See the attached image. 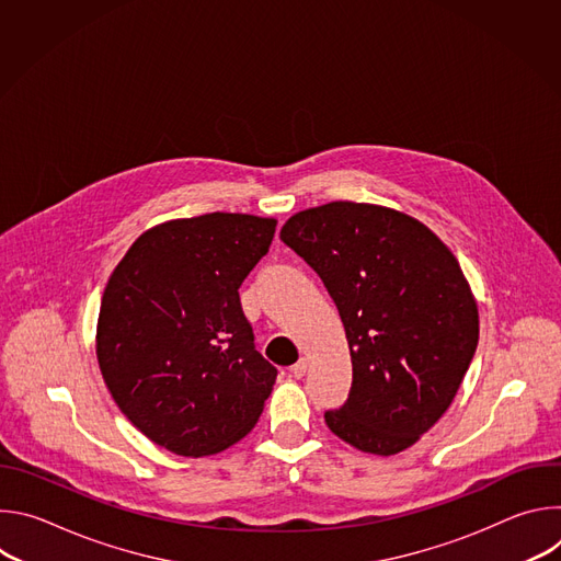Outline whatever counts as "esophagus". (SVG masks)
Listing matches in <instances>:
<instances>
[{
	"label": "esophagus",
	"mask_w": 561,
	"mask_h": 561,
	"mask_svg": "<svg viewBox=\"0 0 561 561\" xmlns=\"http://www.w3.org/2000/svg\"><path fill=\"white\" fill-rule=\"evenodd\" d=\"M306 366H308V364H306V359H299L297 364H293V366H290V375H293L295 379H301V377L306 375Z\"/></svg>",
	"instance_id": "obj_1"
}]
</instances>
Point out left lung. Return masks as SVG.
<instances>
[{
    "label": "left lung",
    "instance_id": "1",
    "mask_svg": "<svg viewBox=\"0 0 561 561\" xmlns=\"http://www.w3.org/2000/svg\"><path fill=\"white\" fill-rule=\"evenodd\" d=\"M333 297L353 386L327 426L362 453L411 448L448 411L479 342L459 262L420 219L377 204L331 202L282 226Z\"/></svg>",
    "mask_w": 561,
    "mask_h": 561
}]
</instances>
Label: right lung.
<instances>
[{
  "label": "right lung",
  "instance_id": "right-lung-1",
  "mask_svg": "<svg viewBox=\"0 0 561 561\" xmlns=\"http://www.w3.org/2000/svg\"><path fill=\"white\" fill-rule=\"evenodd\" d=\"M277 219L208 213L148 228L115 266L98 362L119 411L175 455H215L257 424L277 368L255 351L239 286Z\"/></svg>",
  "mask_w": 561,
  "mask_h": 561
}]
</instances>
